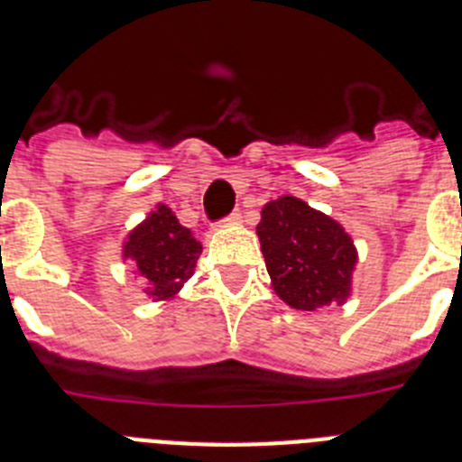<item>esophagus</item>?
I'll use <instances>...</instances> for the list:
<instances>
[{
  "mask_svg": "<svg viewBox=\"0 0 462 462\" xmlns=\"http://www.w3.org/2000/svg\"><path fill=\"white\" fill-rule=\"evenodd\" d=\"M240 219H243V215H240L238 210H234L231 215H226V217L222 219V224H240Z\"/></svg>",
  "mask_w": 462,
  "mask_h": 462,
  "instance_id": "esophagus-1",
  "label": "esophagus"
}]
</instances>
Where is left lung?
Masks as SVG:
<instances>
[{"mask_svg":"<svg viewBox=\"0 0 462 462\" xmlns=\"http://www.w3.org/2000/svg\"><path fill=\"white\" fill-rule=\"evenodd\" d=\"M273 289L296 310L342 305L352 291L356 250L345 228L296 196L261 210L256 226Z\"/></svg>","mask_w":462,"mask_h":462,"instance_id":"left-lung-1","label":"left lung"}]
</instances>
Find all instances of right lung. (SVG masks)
<instances>
[{
  "label": "right lung",
  "instance_id": "add662e5",
  "mask_svg": "<svg viewBox=\"0 0 462 462\" xmlns=\"http://www.w3.org/2000/svg\"><path fill=\"white\" fill-rule=\"evenodd\" d=\"M201 243L178 222L171 208L159 203L148 219L134 228L125 243V259L134 261L148 284V296L166 300L180 291L201 254Z\"/></svg>",
  "mask_w": 462,
  "mask_h": 462
}]
</instances>
